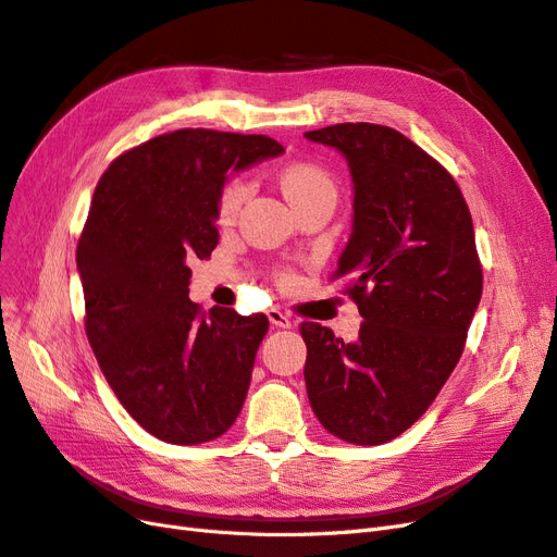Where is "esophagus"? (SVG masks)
Masks as SVG:
<instances>
[{"label": "esophagus", "mask_w": 557, "mask_h": 557, "mask_svg": "<svg viewBox=\"0 0 557 557\" xmlns=\"http://www.w3.org/2000/svg\"><path fill=\"white\" fill-rule=\"evenodd\" d=\"M267 318H269V323H272L274 327H283V330H290L295 323L293 320L285 315L283 311H278V309H269L267 311Z\"/></svg>", "instance_id": "esophagus-1"}]
</instances>
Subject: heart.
<instances>
[{
	"instance_id": "heart-1",
	"label": "heart",
	"mask_w": 557,
	"mask_h": 557,
	"mask_svg": "<svg viewBox=\"0 0 557 557\" xmlns=\"http://www.w3.org/2000/svg\"><path fill=\"white\" fill-rule=\"evenodd\" d=\"M278 183L295 209L307 207L309 201L320 197H334V183L330 174L315 162L285 164L278 174ZM248 195H250V185L246 181L242 178L230 181L223 188L221 197H218V221L232 223L234 218L239 215Z\"/></svg>"
}]
</instances>
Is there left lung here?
Instances as JSON below:
<instances>
[{
    "instance_id": "8db88e82",
    "label": "left lung",
    "mask_w": 557,
    "mask_h": 557,
    "mask_svg": "<svg viewBox=\"0 0 557 557\" xmlns=\"http://www.w3.org/2000/svg\"><path fill=\"white\" fill-rule=\"evenodd\" d=\"M352 176V232L334 278L364 323L346 344L301 323L311 409L330 434L376 446L409 430L458 364L481 301L474 223L458 183L397 129L339 123L305 134Z\"/></svg>"
}]
</instances>
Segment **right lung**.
Segmentation results:
<instances>
[{"label":"right lung","mask_w":557,"mask_h":557,"mask_svg":"<svg viewBox=\"0 0 557 557\" xmlns=\"http://www.w3.org/2000/svg\"><path fill=\"white\" fill-rule=\"evenodd\" d=\"M281 153L264 134L176 129L117 156L97 183L76 248L86 334L115 397L162 442L218 440L244 407L269 320L201 311L188 264L218 246L227 170Z\"/></svg>","instance_id":"obj_1"}]
</instances>
